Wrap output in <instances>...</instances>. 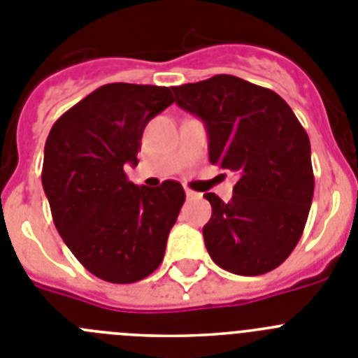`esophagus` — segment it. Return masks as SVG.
<instances>
[{"mask_svg": "<svg viewBox=\"0 0 358 358\" xmlns=\"http://www.w3.org/2000/svg\"><path fill=\"white\" fill-rule=\"evenodd\" d=\"M185 192H186V197H188V199H197V197H201V194H197V192H194V189L186 188Z\"/></svg>", "mask_w": 358, "mask_h": 358, "instance_id": "34e87169", "label": "esophagus"}]
</instances>
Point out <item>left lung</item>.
<instances>
[{
    "instance_id": "obj_1",
    "label": "left lung",
    "mask_w": 358,
    "mask_h": 358,
    "mask_svg": "<svg viewBox=\"0 0 358 358\" xmlns=\"http://www.w3.org/2000/svg\"><path fill=\"white\" fill-rule=\"evenodd\" d=\"M172 91L177 106L206 125L211 164L238 176L229 202L204 195L211 260L238 276L280 267L301 238L314 197L306 131L280 94L233 75Z\"/></svg>"
}]
</instances>
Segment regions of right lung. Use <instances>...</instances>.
Masks as SVG:
<instances>
[{"label": "right lung", "instance_id": "obj_1", "mask_svg": "<svg viewBox=\"0 0 358 358\" xmlns=\"http://www.w3.org/2000/svg\"><path fill=\"white\" fill-rule=\"evenodd\" d=\"M173 103L170 87L106 84L66 110L44 145L43 188L53 224L91 274L134 283L163 262L169 233L185 204L181 182L136 186L147 123Z\"/></svg>", "mask_w": 358, "mask_h": 358}]
</instances>
